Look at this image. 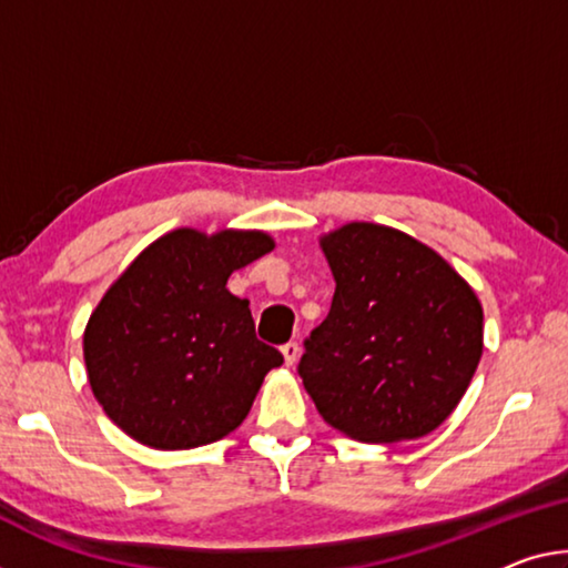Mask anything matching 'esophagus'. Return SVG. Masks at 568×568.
<instances>
[{
	"label": "esophagus",
	"instance_id": "34e87169",
	"mask_svg": "<svg viewBox=\"0 0 568 568\" xmlns=\"http://www.w3.org/2000/svg\"><path fill=\"white\" fill-rule=\"evenodd\" d=\"M282 355H284V363H286V365H294L296 355H300V345H296L294 339H290V343L282 345Z\"/></svg>",
	"mask_w": 568,
	"mask_h": 568
}]
</instances>
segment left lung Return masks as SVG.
<instances>
[{"label":"left lung","instance_id":"8db88e82","mask_svg":"<svg viewBox=\"0 0 568 568\" xmlns=\"http://www.w3.org/2000/svg\"><path fill=\"white\" fill-rule=\"evenodd\" d=\"M333 307L296 371L322 418L361 442L434 432L473 381L483 307L455 268L412 235L351 223L322 239Z\"/></svg>","mask_w":568,"mask_h":568}]
</instances>
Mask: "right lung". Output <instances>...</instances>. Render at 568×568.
Listing matches in <instances>:
<instances>
[{
	"label": "right lung",
	"mask_w": 568,
	"mask_h": 568,
	"mask_svg": "<svg viewBox=\"0 0 568 568\" xmlns=\"http://www.w3.org/2000/svg\"><path fill=\"white\" fill-rule=\"evenodd\" d=\"M274 248L258 231L180 229L134 258L83 335L93 396L121 432L154 449L223 439L284 363L256 337L248 300L225 282Z\"/></svg>",
	"instance_id": "right-lung-1"
}]
</instances>
